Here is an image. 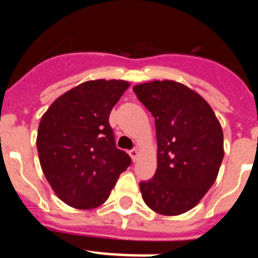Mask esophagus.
<instances>
[{"mask_svg":"<svg viewBox=\"0 0 258 258\" xmlns=\"http://www.w3.org/2000/svg\"><path fill=\"white\" fill-rule=\"evenodd\" d=\"M129 155H131L132 160L136 161L137 159H138V155H140V152H138V150H137V149H133V150H131V151H129Z\"/></svg>","mask_w":258,"mask_h":258,"instance_id":"esophagus-1","label":"esophagus"}]
</instances>
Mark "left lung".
Here are the masks:
<instances>
[{
	"mask_svg": "<svg viewBox=\"0 0 258 258\" xmlns=\"http://www.w3.org/2000/svg\"><path fill=\"white\" fill-rule=\"evenodd\" d=\"M155 117L157 168L140 183L145 203L164 216L190 211L212 187L223 159L222 127L198 93L175 81L133 88Z\"/></svg>",
	"mask_w": 258,
	"mask_h": 258,
	"instance_id": "1",
	"label": "left lung"
}]
</instances>
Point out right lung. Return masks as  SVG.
I'll use <instances>...</instances> for the list:
<instances>
[{
  "instance_id": "obj_1",
  "label": "right lung",
  "mask_w": 258,
  "mask_h": 258,
  "mask_svg": "<svg viewBox=\"0 0 258 258\" xmlns=\"http://www.w3.org/2000/svg\"><path fill=\"white\" fill-rule=\"evenodd\" d=\"M129 88L122 80H94L52 102L41 118L37 151L45 177L60 200L93 209L108 199L132 164L116 147L109 113Z\"/></svg>"
}]
</instances>
